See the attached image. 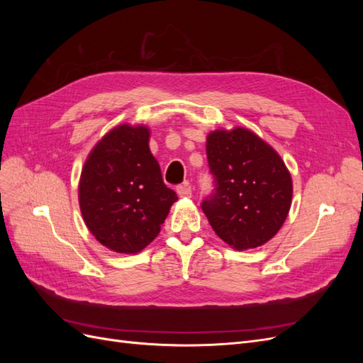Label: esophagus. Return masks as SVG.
I'll return each mask as SVG.
<instances>
[{
    "instance_id": "esophagus-1",
    "label": "esophagus",
    "mask_w": 363,
    "mask_h": 363,
    "mask_svg": "<svg viewBox=\"0 0 363 363\" xmlns=\"http://www.w3.org/2000/svg\"><path fill=\"white\" fill-rule=\"evenodd\" d=\"M177 194L180 196H184V199H189V196H192V188L188 183L180 184V186H177Z\"/></svg>"
}]
</instances>
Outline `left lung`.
Instances as JSON below:
<instances>
[{
	"label": "left lung",
	"mask_w": 363,
	"mask_h": 363,
	"mask_svg": "<svg viewBox=\"0 0 363 363\" xmlns=\"http://www.w3.org/2000/svg\"><path fill=\"white\" fill-rule=\"evenodd\" d=\"M206 151L213 191L201 208L215 233L236 250L268 242L292 200L291 174L280 156L247 128L213 131Z\"/></svg>",
	"instance_id": "obj_1"
}]
</instances>
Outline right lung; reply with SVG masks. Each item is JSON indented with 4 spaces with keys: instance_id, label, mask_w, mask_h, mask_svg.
Returning <instances> with one entry per match:
<instances>
[{
    "instance_id": "right-lung-1",
    "label": "right lung",
    "mask_w": 363,
    "mask_h": 363,
    "mask_svg": "<svg viewBox=\"0 0 363 363\" xmlns=\"http://www.w3.org/2000/svg\"><path fill=\"white\" fill-rule=\"evenodd\" d=\"M147 127L119 125L92 150L79 199L91 233L116 252H139L159 232L177 194L163 183Z\"/></svg>"
}]
</instances>
